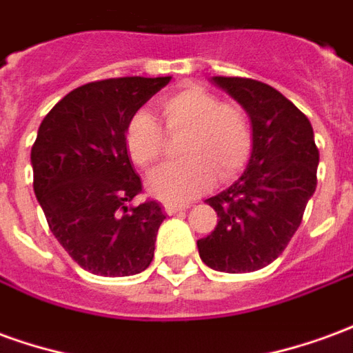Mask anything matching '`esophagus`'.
Instances as JSON below:
<instances>
[{"label":"esophagus","instance_id":"obj_1","mask_svg":"<svg viewBox=\"0 0 353 353\" xmlns=\"http://www.w3.org/2000/svg\"><path fill=\"white\" fill-rule=\"evenodd\" d=\"M187 204H172V202H166L164 204V210H166V214L168 215H174L177 214V212H183V210H187Z\"/></svg>","mask_w":353,"mask_h":353}]
</instances>
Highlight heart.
<instances>
[{
	"mask_svg": "<svg viewBox=\"0 0 353 353\" xmlns=\"http://www.w3.org/2000/svg\"><path fill=\"white\" fill-rule=\"evenodd\" d=\"M170 136H185L181 157L151 174L147 187L154 196L168 202H189L206 192L215 176L221 181L244 168L252 151V126L244 109L225 103L215 94L189 87L162 98L159 103ZM124 143L138 166L149 168L166 151V132L147 111L132 117Z\"/></svg>",
	"mask_w": 353,
	"mask_h": 353,
	"instance_id": "obj_1",
	"label": "heart"
}]
</instances>
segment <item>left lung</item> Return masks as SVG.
I'll return each instance as SVG.
<instances>
[{"mask_svg": "<svg viewBox=\"0 0 353 353\" xmlns=\"http://www.w3.org/2000/svg\"><path fill=\"white\" fill-rule=\"evenodd\" d=\"M245 109L253 147L244 174L206 202L217 227L200 238V259L219 272H253L285 250L316 191L319 151L295 103L270 85L244 77H212Z\"/></svg>", "mask_w": 353, "mask_h": 353, "instance_id": "obj_1", "label": "left lung"}]
</instances>
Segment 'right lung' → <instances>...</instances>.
Returning a JSON list of instances; mask_svg holds the SVG:
<instances>
[{
    "label": "right lung",
    "mask_w": 353,
    "mask_h": 353,
    "mask_svg": "<svg viewBox=\"0 0 353 353\" xmlns=\"http://www.w3.org/2000/svg\"><path fill=\"white\" fill-rule=\"evenodd\" d=\"M172 77H119L65 94L43 119L32 147L34 192L50 232L81 268L119 278L151 265L159 202L132 206L141 192L124 130Z\"/></svg>",
    "instance_id": "1"
}]
</instances>
